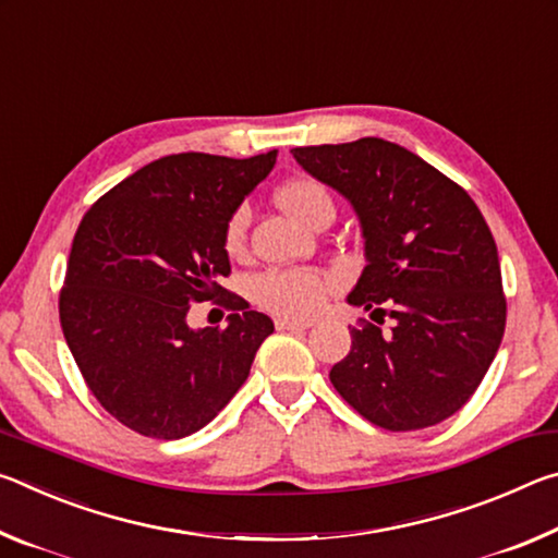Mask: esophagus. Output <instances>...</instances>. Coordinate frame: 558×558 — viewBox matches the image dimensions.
<instances>
[{
	"label": "esophagus",
	"instance_id": "34e87169",
	"mask_svg": "<svg viewBox=\"0 0 558 558\" xmlns=\"http://www.w3.org/2000/svg\"><path fill=\"white\" fill-rule=\"evenodd\" d=\"M278 329H307L313 327V319H295V317H278L276 319Z\"/></svg>",
	"mask_w": 558,
	"mask_h": 558
}]
</instances>
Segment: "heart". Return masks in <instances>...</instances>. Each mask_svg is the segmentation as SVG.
I'll return each mask as SVG.
<instances>
[{
	"instance_id": "obj_1",
	"label": "heart",
	"mask_w": 558,
	"mask_h": 558,
	"mask_svg": "<svg viewBox=\"0 0 558 558\" xmlns=\"http://www.w3.org/2000/svg\"><path fill=\"white\" fill-rule=\"evenodd\" d=\"M276 199L280 209L300 223H310L317 211L335 209L327 189L313 179H298L278 189ZM251 211L241 206L229 219L223 233V245L231 256H241L245 248V231H248ZM329 292V280L313 268H276L253 280V298L270 313L307 317L319 310Z\"/></svg>"
}]
</instances>
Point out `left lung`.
Here are the masks:
<instances>
[{
	"instance_id": "1",
	"label": "left lung",
	"mask_w": 558,
	"mask_h": 558,
	"mask_svg": "<svg viewBox=\"0 0 558 558\" xmlns=\"http://www.w3.org/2000/svg\"><path fill=\"white\" fill-rule=\"evenodd\" d=\"M290 153L352 204L364 239L366 266L347 302L377 325L352 329L329 381L386 430L446 421L485 379L505 335L502 270L483 214L436 167L379 137Z\"/></svg>"
}]
</instances>
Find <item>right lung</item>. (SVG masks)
<instances>
[{
	"mask_svg": "<svg viewBox=\"0 0 558 558\" xmlns=\"http://www.w3.org/2000/svg\"><path fill=\"white\" fill-rule=\"evenodd\" d=\"M276 157L155 159L100 196L75 231L63 337L102 409L140 436L177 440L214 421L276 329L219 286L231 272L226 226ZM219 291L232 307L227 327L189 328L191 302Z\"/></svg>",
	"mask_w": 558,
	"mask_h": 558,
	"instance_id": "1",
	"label": "right lung"
}]
</instances>
